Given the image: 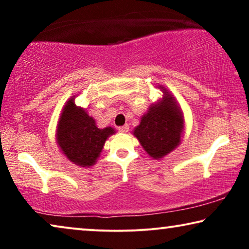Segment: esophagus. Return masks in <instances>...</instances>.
I'll use <instances>...</instances> for the list:
<instances>
[{"label":"esophagus","mask_w":249,"mask_h":249,"mask_svg":"<svg viewBox=\"0 0 249 249\" xmlns=\"http://www.w3.org/2000/svg\"><path fill=\"white\" fill-rule=\"evenodd\" d=\"M119 132H128L129 130V125L128 124H124V125H121V127L118 128Z\"/></svg>","instance_id":"34e87169"}]
</instances>
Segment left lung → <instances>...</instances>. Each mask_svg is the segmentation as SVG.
<instances>
[{
	"mask_svg": "<svg viewBox=\"0 0 249 249\" xmlns=\"http://www.w3.org/2000/svg\"><path fill=\"white\" fill-rule=\"evenodd\" d=\"M161 103L149 108L135 128L134 135L152 158L161 159L179 145L183 119L173 97L168 91Z\"/></svg>",
	"mask_w": 249,
	"mask_h": 249,
	"instance_id": "left-lung-1",
	"label": "left lung"
}]
</instances>
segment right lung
I'll return each instance as SVG.
<instances>
[{"mask_svg":"<svg viewBox=\"0 0 249 249\" xmlns=\"http://www.w3.org/2000/svg\"><path fill=\"white\" fill-rule=\"evenodd\" d=\"M114 129L96 127L95 120L85 110L68 101L57 124V142L64 155L80 166L93 165L103 149L104 142Z\"/></svg>","mask_w":249,"mask_h":249,"instance_id":"obj_1","label":"right lung"}]
</instances>
